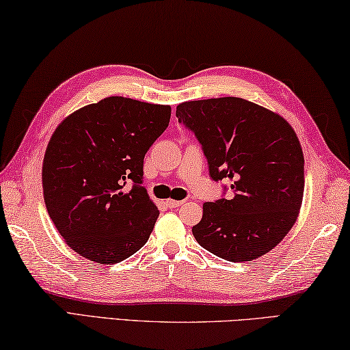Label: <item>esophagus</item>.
<instances>
[{"mask_svg": "<svg viewBox=\"0 0 350 350\" xmlns=\"http://www.w3.org/2000/svg\"><path fill=\"white\" fill-rule=\"evenodd\" d=\"M185 201H178V200H165V204H167L169 207H178L181 206Z\"/></svg>", "mask_w": 350, "mask_h": 350, "instance_id": "obj_1", "label": "esophagus"}]
</instances>
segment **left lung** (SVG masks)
Segmentation results:
<instances>
[{
    "mask_svg": "<svg viewBox=\"0 0 350 350\" xmlns=\"http://www.w3.org/2000/svg\"><path fill=\"white\" fill-rule=\"evenodd\" d=\"M176 118L195 132L215 181L230 200L203 204L195 240L228 261H252L284 240L304 193V155L283 116L237 96L186 101Z\"/></svg>",
    "mask_w": 350,
    "mask_h": 350,
    "instance_id": "8db88e82",
    "label": "left lung"
}]
</instances>
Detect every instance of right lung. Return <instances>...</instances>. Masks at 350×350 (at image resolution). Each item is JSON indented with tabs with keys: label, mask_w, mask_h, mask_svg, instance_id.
<instances>
[{
	"label": "right lung",
	"mask_w": 350,
	"mask_h": 350,
	"mask_svg": "<svg viewBox=\"0 0 350 350\" xmlns=\"http://www.w3.org/2000/svg\"><path fill=\"white\" fill-rule=\"evenodd\" d=\"M170 112L165 104L107 96L53 131L41 172L46 209L64 243L85 260L115 265L149 240L159 211L141 186L143 161ZM129 179L134 186L127 191Z\"/></svg>",
	"instance_id": "obj_1"
}]
</instances>
